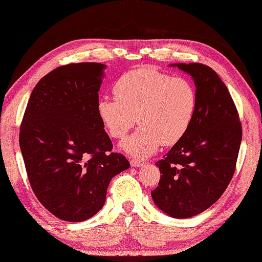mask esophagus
Returning a JSON list of instances; mask_svg holds the SVG:
<instances>
[{
    "label": "esophagus",
    "mask_w": 262,
    "mask_h": 262,
    "mask_svg": "<svg viewBox=\"0 0 262 262\" xmlns=\"http://www.w3.org/2000/svg\"><path fill=\"white\" fill-rule=\"evenodd\" d=\"M129 163L133 167H141V166L144 165V161L139 160V159H130Z\"/></svg>",
    "instance_id": "34e87169"
}]
</instances>
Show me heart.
Returning <instances> with one entry per match:
<instances>
[{
	"label": "heart",
	"mask_w": 262,
	"mask_h": 262,
	"mask_svg": "<svg viewBox=\"0 0 262 262\" xmlns=\"http://www.w3.org/2000/svg\"><path fill=\"white\" fill-rule=\"evenodd\" d=\"M113 93L97 103L98 117L113 139L122 140L139 121L140 129L122 144L127 152L146 157L184 136L197 108L194 85L182 77L139 69L119 78ZM138 118H136V117Z\"/></svg>",
	"instance_id": "obj_1"
}]
</instances>
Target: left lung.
<instances>
[{
  "label": "left lung",
  "instance_id": "obj_1",
  "mask_svg": "<svg viewBox=\"0 0 262 262\" xmlns=\"http://www.w3.org/2000/svg\"><path fill=\"white\" fill-rule=\"evenodd\" d=\"M191 75L197 108L184 136L164 158L158 187L151 191L161 211L187 219L207 210L234 177L242 141V123L226 84L210 66L180 63Z\"/></svg>",
  "mask_w": 262,
  "mask_h": 262
}]
</instances>
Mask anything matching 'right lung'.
Returning a JSON list of instances; mask_svg holds the SVG:
<instances>
[{
	"mask_svg": "<svg viewBox=\"0 0 262 262\" xmlns=\"http://www.w3.org/2000/svg\"><path fill=\"white\" fill-rule=\"evenodd\" d=\"M99 63L59 66L33 89L19 132L28 181L55 216L81 222L105 203L110 181L129 163L113 144L97 113Z\"/></svg>",
	"mask_w": 262,
	"mask_h": 262,
	"instance_id": "obj_1",
	"label": "right lung"
}]
</instances>
